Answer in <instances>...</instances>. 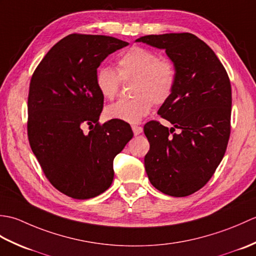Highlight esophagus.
I'll use <instances>...</instances> for the list:
<instances>
[{
	"instance_id": "34e87169",
	"label": "esophagus",
	"mask_w": 256,
	"mask_h": 256,
	"mask_svg": "<svg viewBox=\"0 0 256 256\" xmlns=\"http://www.w3.org/2000/svg\"><path fill=\"white\" fill-rule=\"evenodd\" d=\"M132 130H133V133H134V135H140V133L143 132V128L138 126V125H133V126H132Z\"/></svg>"
}]
</instances>
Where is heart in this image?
Masks as SVG:
<instances>
[{
	"mask_svg": "<svg viewBox=\"0 0 256 256\" xmlns=\"http://www.w3.org/2000/svg\"><path fill=\"white\" fill-rule=\"evenodd\" d=\"M136 79L133 86V99L118 100L108 106L104 114L108 120L138 123L150 112L153 102L162 104L170 99L176 86V69L168 60L144 47L134 46L118 60V72L102 66L96 72V86L104 99L116 96L122 80Z\"/></svg>",
	"mask_w": 256,
	"mask_h": 256,
	"instance_id": "b5f03b06",
	"label": "heart"
}]
</instances>
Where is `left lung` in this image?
<instances>
[{"label": "left lung", "instance_id": "1", "mask_svg": "<svg viewBox=\"0 0 256 256\" xmlns=\"http://www.w3.org/2000/svg\"><path fill=\"white\" fill-rule=\"evenodd\" d=\"M135 42L164 50L176 69V86L158 113L144 125L150 142L145 170L153 186L172 197L202 188L224 158L230 138L231 84L214 50L190 32L148 35ZM175 128L181 130L174 134Z\"/></svg>", "mask_w": 256, "mask_h": 256}]
</instances>
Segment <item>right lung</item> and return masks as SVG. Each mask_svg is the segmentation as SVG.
<instances>
[{
  "mask_svg": "<svg viewBox=\"0 0 256 256\" xmlns=\"http://www.w3.org/2000/svg\"><path fill=\"white\" fill-rule=\"evenodd\" d=\"M128 42L72 34L59 40L35 69L30 84L27 134L48 180L74 199L104 192L114 177L113 160L130 140L126 122L99 124L103 98L96 86L100 64ZM92 128L86 134L82 128Z\"/></svg>",
  "mask_w": 256,
  "mask_h": 256,
  "instance_id": "add662e5",
  "label": "right lung"
}]
</instances>
